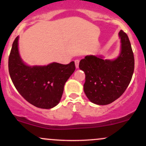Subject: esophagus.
I'll return each mask as SVG.
<instances>
[{"instance_id":"obj_1","label":"esophagus","mask_w":146,"mask_h":146,"mask_svg":"<svg viewBox=\"0 0 146 146\" xmlns=\"http://www.w3.org/2000/svg\"><path fill=\"white\" fill-rule=\"evenodd\" d=\"M79 63H80V60H75V67H76V68H78V67H79Z\"/></svg>"}]
</instances>
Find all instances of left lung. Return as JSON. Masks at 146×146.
I'll list each match as a JSON object with an SVG mask.
<instances>
[{"label":"left lung","instance_id":"obj_1","mask_svg":"<svg viewBox=\"0 0 146 146\" xmlns=\"http://www.w3.org/2000/svg\"><path fill=\"white\" fill-rule=\"evenodd\" d=\"M121 53L114 60L86 56L79 67L85 73L84 90L88 100L98 105H107L119 98L128 86L133 75L135 59L130 40L122 30Z\"/></svg>","mask_w":146,"mask_h":146}]
</instances>
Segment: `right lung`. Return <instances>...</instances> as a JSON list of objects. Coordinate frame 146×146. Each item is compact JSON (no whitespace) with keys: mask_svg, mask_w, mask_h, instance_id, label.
<instances>
[{"mask_svg":"<svg viewBox=\"0 0 146 146\" xmlns=\"http://www.w3.org/2000/svg\"><path fill=\"white\" fill-rule=\"evenodd\" d=\"M18 44V36L13 42L8 62L14 86L31 104L44 109L53 108L60 102L65 83L75 71V62L29 66L21 60Z\"/></svg>","mask_w":146,"mask_h":146,"instance_id":"right-lung-1","label":"right lung"}]
</instances>
